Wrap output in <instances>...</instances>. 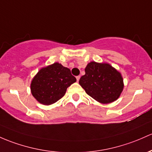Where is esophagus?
<instances>
[{
  "instance_id": "34e87169",
  "label": "esophagus",
  "mask_w": 152,
  "mask_h": 152,
  "mask_svg": "<svg viewBox=\"0 0 152 152\" xmlns=\"http://www.w3.org/2000/svg\"><path fill=\"white\" fill-rule=\"evenodd\" d=\"M79 79H80V76H76V80H77V81H79Z\"/></svg>"
}]
</instances>
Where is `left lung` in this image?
Wrapping results in <instances>:
<instances>
[{
  "label": "left lung",
  "instance_id": "obj_1",
  "mask_svg": "<svg viewBox=\"0 0 152 152\" xmlns=\"http://www.w3.org/2000/svg\"><path fill=\"white\" fill-rule=\"evenodd\" d=\"M79 84L95 100L107 104L116 100L123 89L121 74L107 63L91 62L85 68Z\"/></svg>",
  "mask_w": 152,
  "mask_h": 152
}]
</instances>
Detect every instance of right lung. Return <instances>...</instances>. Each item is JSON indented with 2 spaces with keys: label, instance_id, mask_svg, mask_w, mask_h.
<instances>
[{
  "label": "right lung",
  "instance_id": "obj_1",
  "mask_svg": "<svg viewBox=\"0 0 152 152\" xmlns=\"http://www.w3.org/2000/svg\"><path fill=\"white\" fill-rule=\"evenodd\" d=\"M76 81L69 68L58 63L42 68L33 79L31 91L41 104L49 105L59 100L66 89Z\"/></svg>",
  "mask_w": 152,
  "mask_h": 152
}]
</instances>
